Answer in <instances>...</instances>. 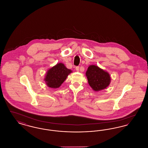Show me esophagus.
<instances>
[{
	"label": "esophagus",
	"mask_w": 148,
	"mask_h": 148,
	"mask_svg": "<svg viewBox=\"0 0 148 148\" xmlns=\"http://www.w3.org/2000/svg\"><path fill=\"white\" fill-rule=\"evenodd\" d=\"M75 69H76L77 71H79V66H76Z\"/></svg>",
	"instance_id": "1"
}]
</instances>
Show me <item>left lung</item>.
Listing matches in <instances>:
<instances>
[{
	"instance_id": "8db88e82",
	"label": "left lung",
	"mask_w": 148,
	"mask_h": 148,
	"mask_svg": "<svg viewBox=\"0 0 148 148\" xmlns=\"http://www.w3.org/2000/svg\"><path fill=\"white\" fill-rule=\"evenodd\" d=\"M86 75L89 85L96 91L106 88L111 81L109 74L96 65L89 66Z\"/></svg>"
}]
</instances>
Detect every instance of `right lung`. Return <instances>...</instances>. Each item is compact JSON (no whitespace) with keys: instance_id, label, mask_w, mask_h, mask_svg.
I'll use <instances>...</instances> for the list:
<instances>
[{"instance_id":"obj_1","label":"right lung","mask_w":148,"mask_h":148,"mask_svg":"<svg viewBox=\"0 0 148 148\" xmlns=\"http://www.w3.org/2000/svg\"><path fill=\"white\" fill-rule=\"evenodd\" d=\"M71 73L63 63H58L48 71L45 80L49 88H58Z\"/></svg>"}]
</instances>
